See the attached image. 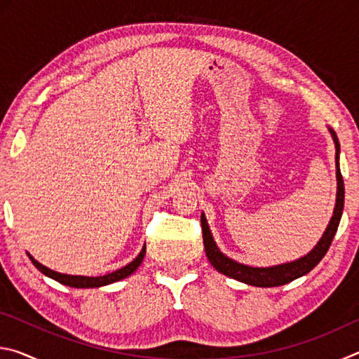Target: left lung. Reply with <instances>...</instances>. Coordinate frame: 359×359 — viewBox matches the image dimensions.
Masks as SVG:
<instances>
[{
  "instance_id": "8db88e82",
  "label": "left lung",
  "mask_w": 359,
  "mask_h": 359,
  "mask_svg": "<svg viewBox=\"0 0 359 359\" xmlns=\"http://www.w3.org/2000/svg\"><path fill=\"white\" fill-rule=\"evenodd\" d=\"M331 135L334 139V144H336V166H337V201H336V209H334V215L331 218L330 224L325 231L323 238L320 239L317 247L313 250L306 255V257L301 259H296L293 263L280 264V266H272V267H250L241 263H236L226 255H223L218 247L215 245L214 239H212V234L208 226V222H205V217L201 215V228H203V241H204V248L205 255H208L209 261L212 266L215 267L218 272L222 274L233 277L236 280L244 282L248 285H253V287H280V285L288 283L294 280L297 277L306 276L307 272H311L315 266H317L326 252L330 250L331 242L334 239V234L339 228L340 217H342L344 210V199H345V187H344V179L342 174H340L339 169V139L337 135L331 130Z\"/></svg>"
}]
</instances>
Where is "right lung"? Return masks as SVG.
I'll return each instance as SVG.
<instances>
[{"instance_id": "add662e5", "label": "right lung", "mask_w": 359, "mask_h": 359, "mask_svg": "<svg viewBox=\"0 0 359 359\" xmlns=\"http://www.w3.org/2000/svg\"><path fill=\"white\" fill-rule=\"evenodd\" d=\"M144 255H145V247L142 248V252L137 255V258L133 259L130 264H126L125 267H121V269L114 271V272H111V274H106L101 277H82V276L60 274V272H55V271L48 269V267H46V266L39 264L38 261L33 259V257H29V259H32V263L38 267L42 274H46L47 277H50V278H53V280H57L60 283L68 285V287H72V288H95V287H102V285L118 282V280H121V278L131 276L133 272H135L137 267L141 266Z\"/></svg>"}]
</instances>
